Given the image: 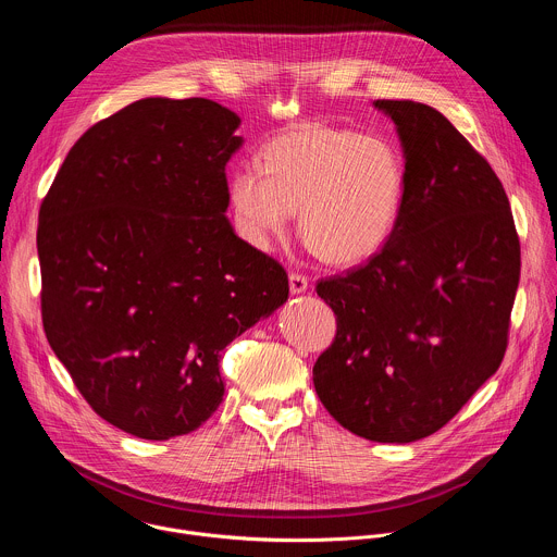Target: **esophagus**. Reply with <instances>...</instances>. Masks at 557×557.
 <instances>
[{
	"label": "esophagus",
	"mask_w": 557,
	"mask_h": 557,
	"mask_svg": "<svg viewBox=\"0 0 557 557\" xmlns=\"http://www.w3.org/2000/svg\"><path fill=\"white\" fill-rule=\"evenodd\" d=\"M288 286H290V293H293V295H299V293H306V290H308V280H306V275H301V273H290V275H288Z\"/></svg>",
	"instance_id": "1"
}]
</instances>
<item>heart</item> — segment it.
<instances>
[{"mask_svg":"<svg viewBox=\"0 0 557 557\" xmlns=\"http://www.w3.org/2000/svg\"><path fill=\"white\" fill-rule=\"evenodd\" d=\"M228 178V198L256 245L286 231L299 209L301 240L322 260L350 267L376 256L399 222L408 174L396 147L329 125L275 136Z\"/></svg>","mask_w":557,"mask_h":557,"instance_id":"b5f03b06","label":"heart"}]
</instances>
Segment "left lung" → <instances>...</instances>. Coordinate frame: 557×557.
I'll use <instances>...</instances> for the list:
<instances>
[{
	"mask_svg": "<svg viewBox=\"0 0 557 557\" xmlns=\"http://www.w3.org/2000/svg\"><path fill=\"white\" fill-rule=\"evenodd\" d=\"M399 132L406 200L387 245L317 282L337 335L312 368L331 417L376 443L438 432L500 366L520 240L496 172L434 108L374 101Z\"/></svg>",
	"mask_w": 557,
	"mask_h": 557,
	"instance_id": "1",
	"label": "left lung"
}]
</instances>
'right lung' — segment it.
I'll return each mask as SVG.
<instances>
[{
    "label": "right lung",
    "mask_w": 557,
    "mask_h": 557,
    "mask_svg": "<svg viewBox=\"0 0 557 557\" xmlns=\"http://www.w3.org/2000/svg\"><path fill=\"white\" fill-rule=\"evenodd\" d=\"M237 127L209 99H140L72 145L39 209L48 344L138 438L198 430L222 404L220 352L288 299L282 264L224 215Z\"/></svg>",
    "instance_id": "right-lung-1"
}]
</instances>
